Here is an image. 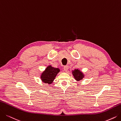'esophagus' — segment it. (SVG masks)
Returning <instances> with one entry per match:
<instances>
[{
    "label": "esophagus",
    "instance_id": "esophagus-1",
    "mask_svg": "<svg viewBox=\"0 0 121 121\" xmlns=\"http://www.w3.org/2000/svg\"><path fill=\"white\" fill-rule=\"evenodd\" d=\"M68 69H69V66H67V65H65V66H64V70L65 71H67V70H68Z\"/></svg>",
    "mask_w": 121,
    "mask_h": 121
}]
</instances>
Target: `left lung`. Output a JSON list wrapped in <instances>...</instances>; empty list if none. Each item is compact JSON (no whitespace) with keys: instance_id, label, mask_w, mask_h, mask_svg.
I'll return each mask as SVG.
<instances>
[{"instance_id":"obj_1","label":"left lung","mask_w":121,"mask_h":121,"mask_svg":"<svg viewBox=\"0 0 121 121\" xmlns=\"http://www.w3.org/2000/svg\"><path fill=\"white\" fill-rule=\"evenodd\" d=\"M72 73L73 74L74 79L77 81H80L83 79L84 77V74L78 69H75L74 70H72Z\"/></svg>"}]
</instances>
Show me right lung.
I'll return each mask as SVG.
<instances>
[{
  "mask_svg": "<svg viewBox=\"0 0 121 121\" xmlns=\"http://www.w3.org/2000/svg\"><path fill=\"white\" fill-rule=\"evenodd\" d=\"M60 71V69L59 68H55L51 65H49L41 74V79L43 82L51 84Z\"/></svg>",
  "mask_w": 121,
  "mask_h": 121,
  "instance_id": "1",
  "label": "right lung"
}]
</instances>
